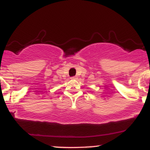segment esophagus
Returning a JSON list of instances; mask_svg holds the SVG:
<instances>
[{"instance_id": "esophagus-1", "label": "esophagus", "mask_w": 150, "mask_h": 150, "mask_svg": "<svg viewBox=\"0 0 150 150\" xmlns=\"http://www.w3.org/2000/svg\"><path fill=\"white\" fill-rule=\"evenodd\" d=\"M71 79H72V80H75V79H76V76H74V77H72V78H71Z\"/></svg>"}]
</instances>
